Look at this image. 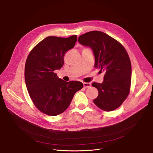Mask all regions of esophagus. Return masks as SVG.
I'll return each instance as SVG.
<instances>
[{
  "label": "esophagus",
  "mask_w": 153,
  "mask_h": 153,
  "mask_svg": "<svg viewBox=\"0 0 153 153\" xmlns=\"http://www.w3.org/2000/svg\"><path fill=\"white\" fill-rule=\"evenodd\" d=\"M84 87L87 88H89L91 86V84L90 83H87V82H84Z\"/></svg>",
  "instance_id": "1"
}]
</instances>
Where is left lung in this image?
<instances>
[{"label":"left lung","mask_w":153,"mask_h":153,"mask_svg":"<svg viewBox=\"0 0 153 153\" xmlns=\"http://www.w3.org/2000/svg\"><path fill=\"white\" fill-rule=\"evenodd\" d=\"M78 42L92 50L95 68L105 71L102 83H92L98 91L94 103L105 111L116 109L127 97L131 84V63L126 49L113 37L97 30L80 36Z\"/></svg>","instance_id":"obj_1"}]
</instances>
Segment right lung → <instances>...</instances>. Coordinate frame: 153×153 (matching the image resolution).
<instances>
[{
    "mask_svg": "<svg viewBox=\"0 0 153 153\" xmlns=\"http://www.w3.org/2000/svg\"><path fill=\"white\" fill-rule=\"evenodd\" d=\"M76 41L77 36H49L34 47L27 58L26 86L34 105L45 114L63 113L74 94L84 86L79 81L65 82L54 73L63 66L65 53L74 47Z\"/></svg>",
    "mask_w": 153,
    "mask_h": 153,
    "instance_id": "right-lung-1",
    "label": "right lung"
}]
</instances>
